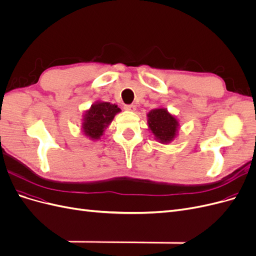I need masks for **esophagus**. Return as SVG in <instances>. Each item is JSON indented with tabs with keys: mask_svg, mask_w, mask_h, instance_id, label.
<instances>
[{
	"mask_svg": "<svg viewBox=\"0 0 256 256\" xmlns=\"http://www.w3.org/2000/svg\"><path fill=\"white\" fill-rule=\"evenodd\" d=\"M124 109H125L126 111H131V112H134V111H136V106L134 104H126L125 106H124Z\"/></svg>",
	"mask_w": 256,
	"mask_h": 256,
	"instance_id": "1",
	"label": "esophagus"
}]
</instances>
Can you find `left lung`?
Segmentation results:
<instances>
[{"instance_id":"1","label":"left lung","mask_w":256,"mask_h":256,"mask_svg":"<svg viewBox=\"0 0 256 256\" xmlns=\"http://www.w3.org/2000/svg\"><path fill=\"white\" fill-rule=\"evenodd\" d=\"M147 122L152 134L162 144L173 141L177 136L180 122L175 116L170 114L166 109L159 108L147 114Z\"/></svg>"}]
</instances>
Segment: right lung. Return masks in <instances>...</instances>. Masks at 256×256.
I'll list each match as a JSON object with an SVG mask.
<instances>
[{
	"label": "right lung",
	"mask_w": 256,
	"mask_h": 256,
	"mask_svg": "<svg viewBox=\"0 0 256 256\" xmlns=\"http://www.w3.org/2000/svg\"><path fill=\"white\" fill-rule=\"evenodd\" d=\"M120 112V109L116 104L97 102L85 112L82 131L92 140H99L100 136L104 134V129L113 120L114 116Z\"/></svg>",
	"instance_id": "obj_1"
}]
</instances>
